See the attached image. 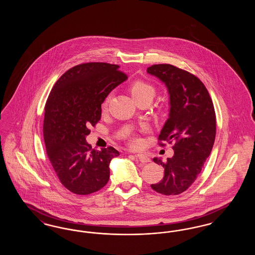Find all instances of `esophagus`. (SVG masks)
I'll return each mask as SVG.
<instances>
[{
    "mask_svg": "<svg viewBox=\"0 0 255 255\" xmlns=\"http://www.w3.org/2000/svg\"><path fill=\"white\" fill-rule=\"evenodd\" d=\"M135 157L138 158L139 161L142 162V163H147V162H150V161H151L150 158H149L148 156L144 155V154H137V155H135Z\"/></svg>",
    "mask_w": 255,
    "mask_h": 255,
    "instance_id": "obj_1",
    "label": "esophagus"
}]
</instances>
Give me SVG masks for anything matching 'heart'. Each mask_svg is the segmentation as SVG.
<instances>
[{"label":"heart","instance_id":"1","mask_svg":"<svg viewBox=\"0 0 255 255\" xmlns=\"http://www.w3.org/2000/svg\"><path fill=\"white\" fill-rule=\"evenodd\" d=\"M129 92L135 101L145 98V97H149V98L153 99V97H155V88L141 80L133 81V83L129 87ZM109 100L110 97H107L104 99L102 106H101L102 112L107 111ZM130 143L132 146H137L139 144V139L137 137H133L131 139Z\"/></svg>","mask_w":255,"mask_h":255}]
</instances>
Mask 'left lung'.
I'll list each match as a JSON object with an SVG mask.
<instances>
[{"label":"left lung","instance_id":"1","mask_svg":"<svg viewBox=\"0 0 255 255\" xmlns=\"http://www.w3.org/2000/svg\"><path fill=\"white\" fill-rule=\"evenodd\" d=\"M147 73L168 90L169 118L158 139L174 142V156L166 162L154 158L164 168V176L151 187L160 194H181L195 182L212 150L216 135L214 106L206 86L192 73L170 64L153 65Z\"/></svg>","mask_w":255,"mask_h":255}]
</instances>
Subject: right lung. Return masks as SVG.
<instances>
[{
    "instance_id": "add662e5",
    "label": "right lung",
    "mask_w": 255,
    "mask_h": 255,
    "mask_svg": "<svg viewBox=\"0 0 255 255\" xmlns=\"http://www.w3.org/2000/svg\"><path fill=\"white\" fill-rule=\"evenodd\" d=\"M126 79L118 65L84 63L64 73L49 94L43 125L47 155L61 183L74 194L97 192L109 181L110 161L120 152L111 146L95 150L86 136L100 121L104 99Z\"/></svg>"
}]
</instances>
